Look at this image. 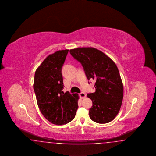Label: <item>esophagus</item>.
Wrapping results in <instances>:
<instances>
[{
  "label": "esophagus",
  "instance_id": "34e87169",
  "mask_svg": "<svg viewBox=\"0 0 156 156\" xmlns=\"http://www.w3.org/2000/svg\"><path fill=\"white\" fill-rule=\"evenodd\" d=\"M80 96L81 98L82 99H83L84 98L87 97L86 94L84 93V92H81V94H80Z\"/></svg>",
  "mask_w": 156,
  "mask_h": 156
}]
</instances>
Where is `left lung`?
I'll list each match as a JSON object with an SVG mask.
<instances>
[{
	"label": "left lung",
	"instance_id": "1",
	"mask_svg": "<svg viewBox=\"0 0 156 156\" xmlns=\"http://www.w3.org/2000/svg\"><path fill=\"white\" fill-rule=\"evenodd\" d=\"M69 52L81 63L88 80L96 81L95 92L87 95L93 104L90 118L98 123L111 122L119 113L123 97V82L116 64L94 47H79Z\"/></svg>",
	"mask_w": 156,
	"mask_h": 156
}]
</instances>
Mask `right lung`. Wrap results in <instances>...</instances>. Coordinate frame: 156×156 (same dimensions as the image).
<instances>
[{"instance_id":"obj_1","label":"right lung","mask_w":156,"mask_h":156,"mask_svg":"<svg viewBox=\"0 0 156 156\" xmlns=\"http://www.w3.org/2000/svg\"><path fill=\"white\" fill-rule=\"evenodd\" d=\"M69 50L48 55L35 73L33 88L38 106L51 123L62 125L74 119L78 108V94L64 93L61 68Z\"/></svg>"}]
</instances>
